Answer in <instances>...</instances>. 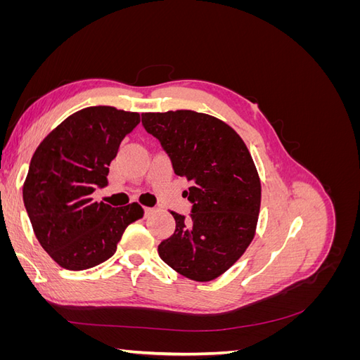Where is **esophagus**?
<instances>
[{"label":"esophagus","mask_w":360,"mask_h":360,"mask_svg":"<svg viewBox=\"0 0 360 360\" xmlns=\"http://www.w3.org/2000/svg\"><path fill=\"white\" fill-rule=\"evenodd\" d=\"M151 213H153V209H148V207H146V209H144V216H148Z\"/></svg>","instance_id":"esophagus-1"}]
</instances>
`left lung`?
<instances>
[{
  "label": "left lung",
  "instance_id": "left-lung-1",
  "mask_svg": "<svg viewBox=\"0 0 360 360\" xmlns=\"http://www.w3.org/2000/svg\"><path fill=\"white\" fill-rule=\"evenodd\" d=\"M143 127L168 155L174 174L186 177L189 216L171 212L176 230L159 257L193 281L230 269L254 238L261 202L258 174L242 138L221 120L195 111L146 112Z\"/></svg>",
  "mask_w": 360,
  "mask_h": 360
}]
</instances>
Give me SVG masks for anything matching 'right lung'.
<instances>
[{
  "instance_id": "right-lung-1",
  "label": "right lung",
  "mask_w": 360,
  "mask_h": 360,
  "mask_svg": "<svg viewBox=\"0 0 360 360\" xmlns=\"http://www.w3.org/2000/svg\"><path fill=\"white\" fill-rule=\"evenodd\" d=\"M138 123V112L84 108L53 129L32 155L24 205L39 243L61 267L84 270L103 263L127 225L143 216L136 202L111 207L91 198L108 183V167Z\"/></svg>"
}]
</instances>
